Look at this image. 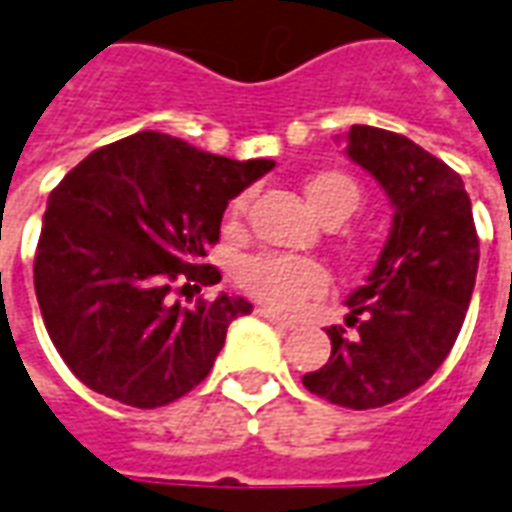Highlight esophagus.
Masks as SVG:
<instances>
[{
    "instance_id": "34e87169",
    "label": "esophagus",
    "mask_w": 512,
    "mask_h": 512,
    "mask_svg": "<svg viewBox=\"0 0 512 512\" xmlns=\"http://www.w3.org/2000/svg\"><path fill=\"white\" fill-rule=\"evenodd\" d=\"M256 314L262 317V320H267L270 325H278V328H284V331H292L295 328V322L284 320V317H278L275 311H270V308H256Z\"/></svg>"
}]
</instances>
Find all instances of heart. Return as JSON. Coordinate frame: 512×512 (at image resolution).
<instances>
[{
	"mask_svg": "<svg viewBox=\"0 0 512 512\" xmlns=\"http://www.w3.org/2000/svg\"><path fill=\"white\" fill-rule=\"evenodd\" d=\"M308 201L317 215L328 220H347L358 206V187L342 173H322L308 181ZM242 209V201H237ZM237 284L275 311H295L311 297L328 289V273L320 262L295 253H256L237 267Z\"/></svg>",
	"mask_w": 512,
	"mask_h": 512,
	"instance_id": "heart-1",
	"label": "heart"
}]
</instances>
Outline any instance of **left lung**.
Wrapping results in <instances>:
<instances>
[{"mask_svg":"<svg viewBox=\"0 0 512 512\" xmlns=\"http://www.w3.org/2000/svg\"><path fill=\"white\" fill-rule=\"evenodd\" d=\"M344 154L389 195L391 231L366 281L347 295L353 328L331 325L328 364L303 375L322 400L383 408L433 378L466 320L480 239L455 170L402 134L350 126Z\"/></svg>","mask_w":512,"mask_h":512,"instance_id":"8db88e82","label":"left lung"}]
</instances>
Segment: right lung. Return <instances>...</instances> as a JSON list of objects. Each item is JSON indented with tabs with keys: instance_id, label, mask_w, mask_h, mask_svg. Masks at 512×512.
Instances as JSON below:
<instances>
[{
	"instance_id": "obj_1",
	"label": "right lung",
	"mask_w": 512,
	"mask_h": 512,
	"mask_svg": "<svg viewBox=\"0 0 512 512\" xmlns=\"http://www.w3.org/2000/svg\"><path fill=\"white\" fill-rule=\"evenodd\" d=\"M273 168L137 132L65 173L43 215L35 295L57 353L88 389L159 408L209 375L228 325L253 306L220 292L184 308L170 289L220 281L201 262L228 201Z\"/></svg>"
}]
</instances>
